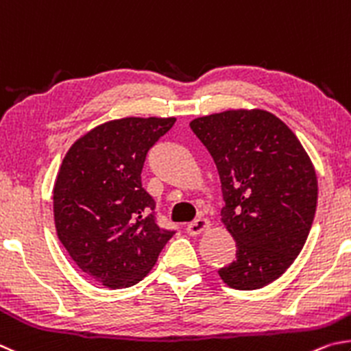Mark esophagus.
Here are the masks:
<instances>
[{"instance_id":"34e87169","label":"esophagus","mask_w":351,"mask_h":351,"mask_svg":"<svg viewBox=\"0 0 351 351\" xmlns=\"http://www.w3.org/2000/svg\"><path fill=\"white\" fill-rule=\"evenodd\" d=\"M211 226V222L208 219H197L186 226V232L189 236H199Z\"/></svg>"}]
</instances>
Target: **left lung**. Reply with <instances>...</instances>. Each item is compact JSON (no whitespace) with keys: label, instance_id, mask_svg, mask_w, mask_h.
I'll list each match as a JSON object with an SVG mask.
<instances>
[{"label":"left lung","instance_id":"8db88e82","mask_svg":"<svg viewBox=\"0 0 351 351\" xmlns=\"http://www.w3.org/2000/svg\"><path fill=\"white\" fill-rule=\"evenodd\" d=\"M189 126L217 166L220 220L237 247L219 276L236 290L271 284L302 251L315 219L317 177L308 154L268 110L231 109Z\"/></svg>","mask_w":351,"mask_h":351}]
</instances>
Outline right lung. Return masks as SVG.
I'll use <instances>...</instances> for the list:
<instances>
[{"label":"right lung","instance_id":"add662e5","mask_svg":"<svg viewBox=\"0 0 351 351\" xmlns=\"http://www.w3.org/2000/svg\"><path fill=\"white\" fill-rule=\"evenodd\" d=\"M174 123V117L103 123L61 163L53 186L57 236L78 268L104 287L138 284L176 234L157 225L156 202L141 186L147 151Z\"/></svg>","mask_w":351,"mask_h":351}]
</instances>
